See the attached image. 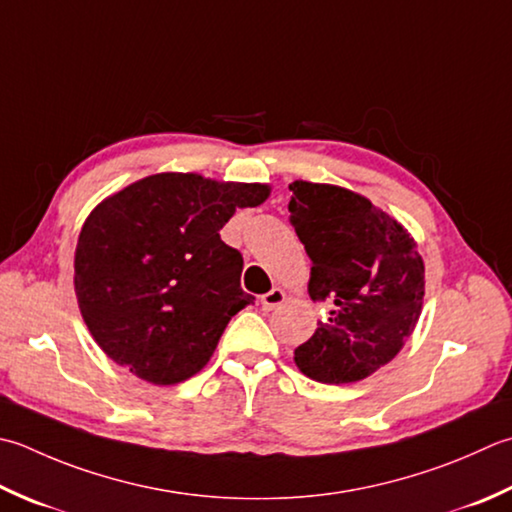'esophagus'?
I'll return each mask as SVG.
<instances>
[{"label":"esophagus","mask_w":512,"mask_h":512,"mask_svg":"<svg viewBox=\"0 0 512 512\" xmlns=\"http://www.w3.org/2000/svg\"><path fill=\"white\" fill-rule=\"evenodd\" d=\"M284 299H286L284 290L282 288H273V290H270V293L262 295V299H259V302H262L264 310H275V308H279V306L284 304Z\"/></svg>","instance_id":"34e87169"}]
</instances>
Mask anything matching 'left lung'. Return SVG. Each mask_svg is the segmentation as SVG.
<instances>
[{"label": "left lung", "mask_w": 512, "mask_h": 512, "mask_svg": "<svg viewBox=\"0 0 512 512\" xmlns=\"http://www.w3.org/2000/svg\"><path fill=\"white\" fill-rule=\"evenodd\" d=\"M290 190V224L313 262L310 299L333 302L326 322L295 348V364L322 384L359 382L413 333L424 262L406 228L366 197L310 182H293Z\"/></svg>", "instance_id": "obj_1"}]
</instances>
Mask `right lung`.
<instances>
[{
	"instance_id": "add662e5",
	"label": "right lung",
	"mask_w": 512,
	"mask_h": 512,
	"mask_svg": "<svg viewBox=\"0 0 512 512\" xmlns=\"http://www.w3.org/2000/svg\"><path fill=\"white\" fill-rule=\"evenodd\" d=\"M268 193L264 184L162 173L99 204L75 250L77 302L99 348L150 384L199 373L230 317L255 304L239 284L242 253L219 230Z\"/></svg>"
}]
</instances>
